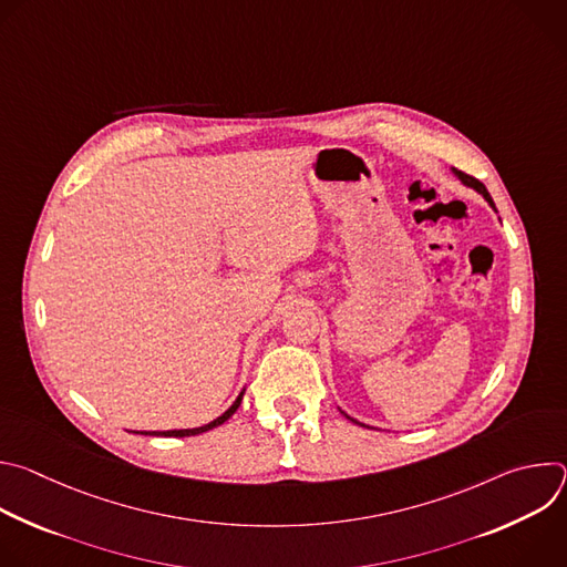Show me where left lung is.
<instances>
[{
  "instance_id": "left-lung-1",
  "label": "left lung",
  "mask_w": 567,
  "mask_h": 567,
  "mask_svg": "<svg viewBox=\"0 0 567 567\" xmlns=\"http://www.w3.org/2000/svg\"><path fill=\"white\" fill-rule=\"evenodd\" d=\"M453 175H455V177H457V179H460V182H462V184H464V186H468V188H473V190H475V193H477V195H482V197H484V199H487V204H489V206H492V208H494V210H496V206H494V199H492V195H489V193H487V188H484V186H482V184H480V182H477V179H473V177H468V175H464V173H460V171H453ZM341 413H343V411H341ZM343 415H346V417H348V420H350V422H354V424H359V426H365V424H361V422H357V420H354V417H350V415H348V413H343ZM365 429H370V426H365Z\"/></svg>"
}]
</instances>
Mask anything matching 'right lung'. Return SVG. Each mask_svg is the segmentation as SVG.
Wrapping results in <instances>:
<instances>
[{
  "instance_id": "right-lung-1",
  "label": "right lung",
  "mask_w": 567,
  "mask_h": 567,
  "mask_svg": "<svg viewBox=\"0 0 567 567\" xmlns=\"http://www.w3.org/2000/svg\"><path fill=\"white\" fill-rule=\"evenodd\" d=\"M241 396H245V390H241V392L237 394V399L230 403L228 411H224L217 420H213V422H208V424H204V426H197V429H175V431H132V433H138V435H156V437H190V435H199V433H206V431H210V429H215V426H221V424L239 409Z\"/></svg>"
}]
</instances>
